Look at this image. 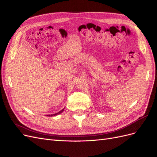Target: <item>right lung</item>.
I'll list each match as a JSON object with an SVG mask.
<instances>
[{
    "mask_svg": "<svg viewBox=\"0 0 157 157\" xmlns=\"http://www.w3.org/2000/svg\"><path fill=\"white\" fill-rule=\"evenodd\" d=\"M63 111H64V109H62V110L60 111H59L58 113H55V114H53V115H48V117H54V116H56V115H59V114H61V113H62Z\"/></svg>",
    "mask_w": 157,
    "mask_h": 157,
    "instance_id": "right-lung-1",
    "label": "right lung"
}]
</instances>
